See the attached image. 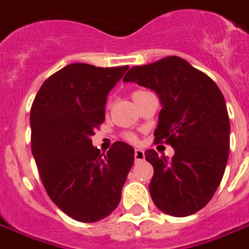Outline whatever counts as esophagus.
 <instances>
[{"label": "esophagus", "mask_w": 249, "mask_h": 249, "mask_svg": "<svg viewBox=\"0 0 249 249\" xmlns=\"http://www.w3.org/2000/svg\"><path fill=\"white\" fill-rule=\"evenodd\" d=\"M144 157H145V155H144V151H142V149H135V161H136V162H138V161H142Z\"/></svg>", "instance_id": "34e87169"}]
</instances>
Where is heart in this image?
Listing matches in <instances>:
<instances>
[{"label": "heart", "instance_id": "b5f03b06", "mask_svg": "<svg viewBox=\"0 0 249 249\" xmlns=\"http://www.w3.org/2000/svg\"><path fill=\"white\" fill-rule=\"evenodd\" d=\"M140 92H142V90H136V92H134V93H132V96H134V94L140 93ZM124 138H126L127 140H130V142H136V140H138V139H136V136L132 134H126L124 135Z\"/></svg>", "mask_w": 249, "mask_h": 249}]
</instances>
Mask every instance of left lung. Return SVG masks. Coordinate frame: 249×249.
<instances>
[{
	"mask_svg": "<svg viewBox=\"0 0 249 249\" xmlns=\"http://www.w3.org/2000/svg\"><path fill=\"white\" fill-rule=\"evenodd\" d=\"M123 82L155 90L162 109L155 140L174 148L173 159L145 151L155 169L149 183L160 211L174 217L198 212L222 180L230 149V122L222 92L203 71L180 57L131 67Z\"/></svg>",
	"mask_w": 249,
	"mask_h": 249,
	"instance_id": "left-lung-1",
	"label": "left lung"
}]
</instances>
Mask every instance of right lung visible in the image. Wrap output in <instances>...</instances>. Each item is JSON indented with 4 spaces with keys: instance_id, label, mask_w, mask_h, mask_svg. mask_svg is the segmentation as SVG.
I'll use <instances>...</instances> for the list:
<instances>
[{
    "instance_id": "add662e5",
    "label": "right lung",
    "mask_w": 249,
    "mask_h": 249,
    "mask_svg": "<svg viewBox=\"0 0 249 249\" xmlns=\"http://www.w3.org/2000/svg\"><path fill=\"white\" fill-rule=\"evenodd\" d=\"M127 69L67 65L42 83L31 107V148L42 184L79 222L100 221L118 207L134 165L126 142L101 153L90 140L105 121L107 94Z\"/></svg>"
}]
</instances>
